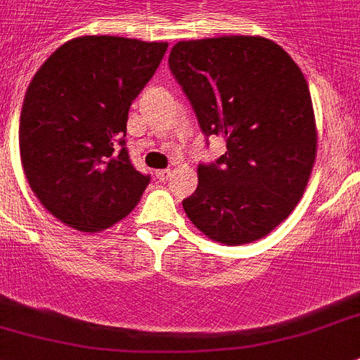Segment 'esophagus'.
<instances>
[{
	"mask_svg": "<svg viewBox=\"0 0 360 360\" xmlns=\"http://www.w3.org/2000/svg\"><path fill=\"white\" fill-rule=\"evenodd\" d=\"M156 178H158L160 182H167L169 178H171V169H160V171H156Z\"/></svg>",
	"mask_w": 360,
	"mask_h": 360,
	"instance_id": "esophagus-1",
	"label": "esophagus"
}]
</instances>
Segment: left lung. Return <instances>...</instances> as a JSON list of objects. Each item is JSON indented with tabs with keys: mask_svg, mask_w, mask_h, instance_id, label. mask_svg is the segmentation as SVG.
I'll return each mask as SVG.
<instances>
[{
	"mask_svg": "<svg viewBox=\"0 0 360 360\" xmlns=\"http://www.w3.org/2000/svg\"><path fill=\"white\" fill-rule=\"evenodd\" d=\"M169 70L206 138L226 153L198 163V186L182 200L210 239L245 245L274 230L298 204L316 156L307 80L272 40L221 37L178 41Z\"/></svg>",
	"mask_w": 360,
	"mask_h": 360,
	"instance_id": "1",
	"label": "left lung"
}]
</instances>
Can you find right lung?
<instances>
[{"mask_svg":"<svg viewBox=\"0 0 360 360\" xmlns=\"http://www.w3.org/2000/svg\"><path fill=\"white\" fill-rule=\"evenodd\" d=\"M165 41L80 37L32 77L20 115L27 182L47 212L80 231L129 215L150 182L127 148L132 101L153 79Z\"/></svg>","mask_w":360,"mask_h":360,"instance_id":"right-lung-1","label":"right lung"}]
</instances>
